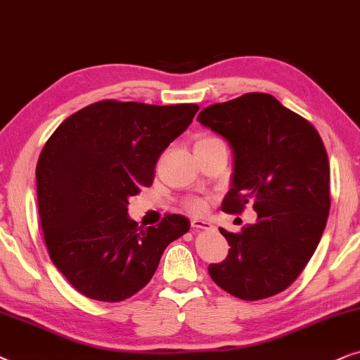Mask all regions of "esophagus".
Returning <instances> with one entry per match:
<instances>
[{
	"label": "esophagus",
	"mask_w": 360,
	"mask_h": 360,
	"mask_svg": "<svg viewBox=\"0 0 360 360\" xmlns=\"http://www.w3.org/2000/svg\"><path fill=\"white\" fill-rule=\"evenodd\" d=\"M193 227L194 229H200V230H210V229H214V225L210 224V222H207V220H202V219H193Z\"/></svg>",
	"instance_id": "obj_1"
}]
</instances>
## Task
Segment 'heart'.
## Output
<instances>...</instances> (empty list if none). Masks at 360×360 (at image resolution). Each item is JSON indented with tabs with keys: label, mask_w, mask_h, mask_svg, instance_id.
Segmentation results:
<instances>
[{
	"label": "heart",
	"mask_w": 360,
	"mask_h": 360,
	"mask_svg": "<svg viewBox=\"0 0 360 360\" xmlns=\"http://www.w3.org/2000/svg\"><path fill=\"white\" fill-rule=\"evenodd\" d=\"M205 140H209V138H205ZM186 205H188V209L193 210V212H202L205 207L202 199H189L188 202H186Z\"/></svg>",
	"instance_id": "b5f03b06"
}]
</instances>
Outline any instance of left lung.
I'll return each mask as SVG.
<instances>
[{"label": "left lung", "mask_w": 360, "mask_h": 360, "mask_svg": "<svg viewBox=\"0 0 360 360\" xmlns=\"http://www.w3.org/2000/svg\"><path fill=\"white\" fill-rule=\"evenodd\" d=\"M198 122L227 140L233 172L225 212L253 204L257 222L240 233L219 229L229 242L222 263L209 265L220 288L245 301L288 288L313 257L328 222L329 161L308 120L268 94L215 103Z\"/></svg>", "instance_id": "8db88e82"}]
</instances>
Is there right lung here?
Instances as JSON below:
<instances>
[{
  "label": "right lung",
  "instance_id": "1",
  "mask_svg": "<svg viewBox=\"0 0 360 360\" xmlns=\"http://www.w3.org/2000/svg\"><path fill=\"white\" fill-rule=\"evenodd\" d=\"M198 110L103 100L70 115L47 140L36 167L41 227L52 263L79 293L107 303L130 298L191 229L179 214L138 227L128 200L153 184L158 158Z\"/></svg>",
  "mask_w": 360,
  "mask_h": 360
}]
</instances>
